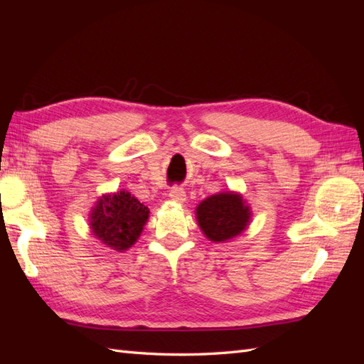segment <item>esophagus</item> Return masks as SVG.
Instances as JSON below:
<instances>
[{
  "label": "esophagus",
  "mask_w": 364,
  "mask_h": 364,
  "mask_svg": "<svg viewBox=\"0 0 364 364\" xmlns=\"http://www.w3.org/2000/svg\"><path fill=\"white\" fill-rule=\"evenodd\" d=\"M170 199L173 202H178V203H183L186 200V194L182 188H178V186H174V188L170 190Z\"/></svg>",
  "instance_id": "obj_1"
}]
</instances>
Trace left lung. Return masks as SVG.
Wrapping results in <instances>:
<instances>
[{
  "label": "left lung",
  "mask_w": 364,
  "mask_h": 364,
  "mask_svg": "<svg viewBox=\"0 0 364 364\" xmlns=\"http://www.w3.org/2000/svg\"><path fill=\"white\" fill-rule=\"evenodd\" d=\"M196 220L203 235L213 243H228L249 228L252 209L237 191L206 197L196 208Z\"/></svg>",
  "instance_id": "left-lung-1"
}]
</instances>
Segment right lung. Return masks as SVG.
Returning <instances> with one entry per match:
<instances>
[{"label":"right lung","instance_id":"right-lung-1","mask_svg":"<svg viewBox=\"0 0 364 364\" xmlns=\"http://www.w3.org/2000/svg\"><path fill=\"white\" fill-rule=\"evenodd\" d=\"M149 214L150 209L129 191L107 193L91 209L90 229L105 246L124 252L138 241Z\"/></svg>","mask_w":364,"mask_h":364}]
</instances>
